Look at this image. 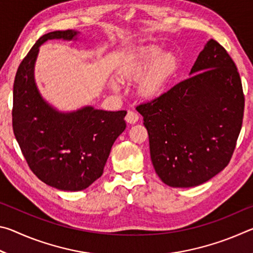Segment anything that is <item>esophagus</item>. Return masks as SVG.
<instances>
[{"label":"esophagus","mask_w":253,"mask_h":253,"mask_svg":"<svg viewBox=\"0 0 253 253\" xmlns=\"http://www.w3.org/2000/svg\"><path fill=\"white\" fill-rule=\"evenodd\" d=\"M138 118H139L138 114L135 113V111H132V110H128V113L125 117L126 122L128 124H135L137 121H138Z\"/></svg>","instance_id":"esophagus-1"}]
</instances>
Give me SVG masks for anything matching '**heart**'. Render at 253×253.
Listing matches in <instances>:
<instances>
[{
  "mask_svg": "<svg viewBox=\"0 0 253 253\" xmlns=\"http://www.w3.org/2000/svg\"><path fill=\"white\" fill-rule=\"evenodd\" d=\"M158 45H144L124 55L118 67L122 80H139L137 91L146 100H154L168 90L179 69V60L173 52L162 53ZM116 87V84H114Z\"/></svg>",
  "mask_w": 253,
  "mask_h": 253,
  "instance_id": "1",
  "label": "heart"
}]
</instances>
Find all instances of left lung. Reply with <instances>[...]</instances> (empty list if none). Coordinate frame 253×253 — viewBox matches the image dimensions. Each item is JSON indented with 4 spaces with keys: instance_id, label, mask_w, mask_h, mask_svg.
Listing matches in <instances>:
<instances>
[{
    "instance_id": "left-lung-1",
    "label": "left lung",
    "mask_w": 253,
    "mask_h": 253,
    "mask_svg": "<svg viewBox=\"0 0 253 253\" xmlns=\"http://www.w3.org/2000/svg\"><path fill=\"white\" fill-rule=\"evenodd\" d=\"M190 75L136 107L148 131L154 169L173 187L200 185L229 164L245 111L238 68L219 42H208Z\"/></svg>"
}]
</instances>
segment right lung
<instances>
[{
	"label": "right lung",
	"instance_id": "1",
	"mask_svg": "<svg viewBox=\"0 0 253 253\" xmlns=\"http://www.w3.org/2000/svg\"><path fill=\"white\" fill-rule=\"evenodd\" d=\"M76 31H54L39 38L16 71L12 126L30 169L48 185L81 191L104 173L117 137L125 130L127 111L84 107L59 113L42 99L34 84L33 68L39 46L46 40H71Z\"/></svg>",
	"mask_w": 253,
	"mask_h": 253
}]
</instances>
